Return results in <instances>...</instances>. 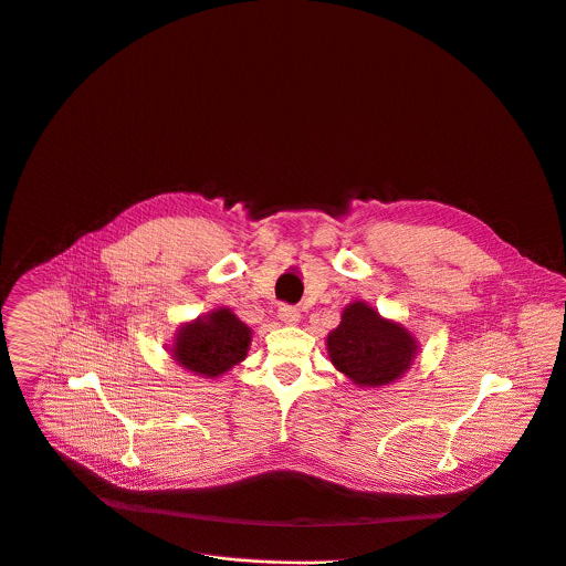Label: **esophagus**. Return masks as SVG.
I'll list each match as a JSON object with an SVG mask.
<instances>
[{
    "label": "esophagus",
    "mask_w": 566,
    "mask_h": 566,
    "mask_svg": "<svg viewBox=\"0 0 566 566\" xmlns=\"http://www.w3.org/2000/svg\"><path fill=\"white\" fill-rule=\"evenodd\" d=\"M280 319L284 324H297L300 322V311L295 306H289V304H282L280 306Z\"/></svg>",
    "instance_id": "34e87169"
}]
</instances>
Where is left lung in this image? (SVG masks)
I'll return each instance as SVG.
<instances>
[{"instance_id":"left-lung-1","label":"left lung","mask_w":566,"mask_h":566,"mask_svg":"<svg viewBox=\"0 0 566 566\" xmlns=\"http://www.w3.org/2000/svg\"><path fill=\"white\" fill-rule=\"evenodd\" d=\"M418 339L400 322L385 319L366 302L342 311V322L326 337V350L339 373L357 387H387L411 368Z\"/></svg>"}]
</instances>
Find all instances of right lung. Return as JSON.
I'll list each match as a JSON object with an SVG mask.
<instances>
[{
  "instance_id": "add662e5",
  "label": "right lung",
  "mask_w": 566,
  "mask_h": 566,
  "mask_svg": "<svg viewBox=\"0 0 566 566\" xmlns=\"http://www.w3.org/2000/svg\"><path fill=\"white\" fill-rule=\"evenodd\" d=\"M251 346V328L227 306L186 322L170 346L177 364L200 378H218L240 364Z\"/></svg>"
}]
</instances>
